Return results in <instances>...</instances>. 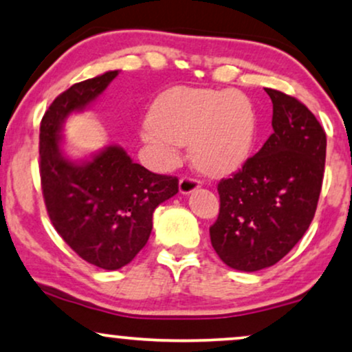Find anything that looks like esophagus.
<instances>
[{"label":"esophagus","mask_w":352,"mask_h":352,"mask_svg":"<svg viewBox=\"0 0 352 352\" xmlns=\"http://www.w3.org/2000/svg\"><path fill=\"white\" fill-rule=\"evenodd\" d=\"M199 188H201V181L196 179V177H190V176L181 177V181H179V192L181 194H190Z\"/></svg>","instance_id":"obj_1"}]
</instances>
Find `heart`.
I'll use <instances>...</instances> for the list:
<instances>
[{"instance_id": "heart-1", "label": "heart", "mask_w": 352, "mask_h": 352, "mask_svg": "<svg viewBox=\"0 0 352 352\" xmlns=\"http://www.w3.org/2000/svg\"><path fill=\"white\" fill-rule=\"evenodd\" d=\"M143 138L166 162L192 143L197 166L210 175L235 171L250 158L256 138L253 104L238 91L173 88L153 102Z\"/></svg>"}]
</instances>
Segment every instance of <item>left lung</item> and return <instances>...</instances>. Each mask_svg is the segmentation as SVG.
Listing matches in <instances>:
<instances>
[{
    "mask_svg": "<svg viewBox=\"0 0 352 352\" xmlns=\"http://www.w3.org/2000/svg\"><path fill=\"white\" fill-rule=\"evenodd\" d=\"M272 129L263 148L219 183L210 227L219 258L238 271L274 266L305 235L322 192L327 133L298 99L266 88Z\"/></svg>",
    "mask_w": 352,
    "mask_h": 352,
    "instance_id": "obj_1",
    "label": "left lung"
}]
</instances>
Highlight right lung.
<instances>
[{
    "label": "right lung",
    "mask_w": 352,
    "mask_h": 352,
    "mask_svg": "<svg viewBox=\"0 0 352 352\" xmlns=\"http://www.w3.org/2000/svg\"><path fill=\"white\" fill-rule=\"evenodd\" d=\"M119 72H106L73 85L55 98L41 122V184L56 233L94 266L116 271L148 241L153 212L177 194V177L156 175L133 163L124 148L106 146L85 162L62 151V125L86 109Z\"/></svg>",
    "instance_id": "1"
}]
</instances>
